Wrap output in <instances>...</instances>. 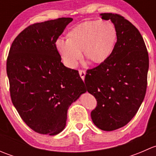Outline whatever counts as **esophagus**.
<instances>
[{
  "mask_svg": "<svg viewBox=\"0 0 156 156\" xmlns=\"http://www.w3.org/2000/svg\"><path fill=\"white\" fill-rule=\"evenodd\" d=\"M79 75L81 76V79L84 80V78H85V75H86V72L84 70H79Z\"/></svg>",
  "mask_w": 156,
  "mask_h": 156,
  "instance_id": "esophagus-1",
  "label": "esophagus"
}]
</instances>
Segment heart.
<instances>
[{"label": "heart", "mask_w": 156, "mask_h": 156, "mask_svg": "<svg viewBox=\"0 0 156 156\" xmlns=\"http://www.w3.org/2000/svg\"><path fill=\"white\" fill-rule=\"evenodd\" d=\"M117 40V31L107 20L81 23L67 33V40L59 38L55 47L64 65L74 69L81 57V51L94 64H101L110 57Z\"/></svg>", "instance_id": "1"}]
</instances>
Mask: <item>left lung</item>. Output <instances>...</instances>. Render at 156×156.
Here are the masks:
<instances>
[{
    "label": "left lung",
    "mask_w": 156,
    "mask_h": 156,
    "mask_svg": "<svg viewBox=\"0 0 156 156\" xmlns=\"http://www.w3.org/2000/svg\"><path fill=\"white\" fill-rule=\"evenodd\" d=\"M100 16L114 24L117 41L106 62L87 71L84 82L97 101L90 114L93 122L101 130L112 131L126 125L144 101L149 56L142 35L128 20L119 14Z\"/></svg>",
    "instance_id": "obj_1"
}]
</instances>
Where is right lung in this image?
<instances>
[{
	"label": "right lung",
	"instance_id": "right-lung-1",
	"mask_svg": "<svg viewBox=\"0 0 156 156\" xmlns=\"http://www.w3.org/2000/svg\"><path fill=\"white\" fill-rule=\"evenodd\" d=\"M72 20L31 25L16 37L7 57L12 104L25 123L41 134L62 132L69 106L87 91L78 71L63 65L55 47Z\"/></svg>",
	"mask_w": 156,
	"mask_h": 156
}]
</instances>
